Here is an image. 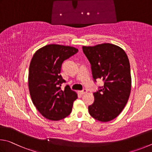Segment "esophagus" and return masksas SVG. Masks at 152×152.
Wrapping results in <instances>:
<instances>
[{
	"label": "esophagus",
	"instance_id": "34e87169",
	"mask_svg": "<svg viewBox=\"0 0 152 152\" xmlns=\"http://www.w3.org/2000/svg\"><path fill=\"white\" fill-rule=\"evenodd\" d=\"M87 93V89H83L82 90V91H79V94H81V95H83V94H86Z\"/></svg>",
	"mask_w": 152,
	"mask_h": 152
}]
</instances>
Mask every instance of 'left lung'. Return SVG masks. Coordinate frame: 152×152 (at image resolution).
<instances>
[{"label": "left lung", "instance_id": "1", "mask_svg": "<svg viewBox=\"0 0 152 152\" xmlns=\"http://www.w3.org/2000/svg\"><path fill=\"white\" fill-rule=\"evenodd\" d=\"M83 50L91 63L95 81L98 78L104 81L94 93L89 113L98 121H110L120 114L129 99L132 77L128 57L124 49L111 43L83 46Z\"/></svg>", "mask_w": 152, "mask_h": 152}]
</instances>
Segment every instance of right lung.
<instances>
[{
  "label": "right lung",
  "mask_w": 152,
  "mask_h": 152,
  "mask_svg": "<svg viewBox=\"0 0 152 152\" xmlns=\"http://www.w3.org/2000/svg\"><path fill=\"white\" fill-rule=\"evenodd\" d=\"M78 52L73 47L51 44L37 50L28 71V89L34 105L46 119L58 121L71 113L77 94L68 86L61 90L65 81L60 75L63 61Z\"/></svg>",
  "instance_id": "right-lung-1"
}]
</instances>
